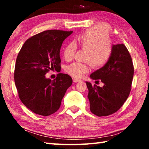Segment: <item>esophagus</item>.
Here are the masks:
<instances>
[{
	"mask_svg": "<svg viewBox=\"0 0 149 149\" xmlns=\"http://www.w3.org/2000/svg\"><path fill=\"white\" fill-rule=\"evenodd\" d=\"M81 81V79H77V78H74V79H73V81H74V83L79 82V81Z\"/></svg>",
	"mask_w": 149,
	"mask_h": 149,
	"instance_id": "esophagus-1",
	"label": "esophagus"
}]
</instances>
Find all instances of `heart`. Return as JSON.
<instances>
[{
	"label": "heart",
	"mask_w": 149,
	"mask_h": 149,
	"mask_svg": "<svg viewBox=\"0 0 149 149\" xmlns=\"http://www.w3.org/2000/svg\"><path fill=\"white\" fill-rule=\"evenodd\" d=\"M75 44L86 50L85 61L89 62L94 68H99L107 64L112 53L109 33L107 27L95 26L85 30L74 39ZM76 47L70 42L65 47L63 56L70 60L74 56ZM89 63L74 62L65 68V71L72 77L79 78L89 71Z\"/></svg>",
	"instance_id": "b5f03b06"
}]
</instances>
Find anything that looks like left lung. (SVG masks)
I'll return each instance as SVG.
<instances>
[{
    "mask_svg": "<svg viewBox=\"0 0 149 149\" xmlns=\"http://www.w3.org/2000/svg\"><path fill=\"white\" fill-rule=\"evenodd\" d=\"M134 73L132 59L123 44L113 45L107 64L90 75L91 79H100V87L85 81L89 90L90 110L97 116L112 114L122 107L129 97Z\"/></svg>",
    "mask_w": 149,
    "mask_h": 149,
    "instance_id": "1",
    "label": "left lung"
}]
</instances>
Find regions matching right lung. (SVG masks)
Returning <instances> with one entry per match:
<instances>
[{
    "instance_id": "obj_1",
    "label": "right lung",
    "mask_w": 149,
    "mask_h": 149,
    "mask_svg": "<svg viewBox=\"0 0 149 149\" xmlns=\"http://www.w3.org/2000/svg\"><path fill=\"white\" fill-rule=\"evenodd\" d=\"M73 31L47 30L25 42L17 55L14 81L22 103L39 115L49 116L59 109L67 89L72 84L69 75L58 74L51 80L45 75L58 70L60 51Z\"/></svg>"
}]
</instances>
